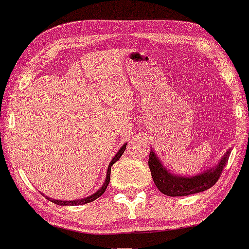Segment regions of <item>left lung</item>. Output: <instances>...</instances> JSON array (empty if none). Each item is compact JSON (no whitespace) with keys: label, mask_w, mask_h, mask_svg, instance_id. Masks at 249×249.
<instances>
[{"label":"left lung","mask_w":249,"mask_h":249,"mask_svg":"<svg viewBox=\"0 0 249 249\" xmlns=\"http://www.w3.org/2000/svg\"><path fill=\"white\" fill-rule=\"evenodd\" d=\"M230 153L231 149L227 151L226 154L220 159V161L215 165H213L212 168L206 170V171H203L202 173L192 177H185L170 172L162 164L155 152L151 148L148 158V166L149 170H151L152 178L154 180L155 186L158 187L160 192L171 197L187 196L204 192V190L215 185L221 173H222V170L227 164Z\"/></svg>","instance_id":"obj_1"}]
</instances>
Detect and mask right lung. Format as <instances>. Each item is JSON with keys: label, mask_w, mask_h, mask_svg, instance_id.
<instances>
[{"label": "right lung", "mask_w": 249, "mask_h": 249, "mask_svg": "<svg viewBox=\"0 0 249 249\" xmlns=\"http://www.w3.org/2000/svg\"><path fill=\"white\" fill-rule=\"evenodd\" d=\"M125 146H127V144H124L121 146V148L119 149L117 154H115L113 156V159H112V161L110 162V164H108L107 166V178H105V181L103 183V186L101 187L100 189L97 190L96 193H94L93 195L88 196V197H85V198H81V199H74V200H59V199H52L50 198V197L46 196L47 199H50L51 202L54 203V204H57V205H62V206H67V205H83V204H87V203H90L93 202V200L97 199L98 197H101L102 195H103L105 190H107V185L108 182H110V178H111V166L114 164L115 162L119 161V159L121 158V155L124 154V152L125 151Z\"/></svg>", "instance_id": "1"}]
</instances>
